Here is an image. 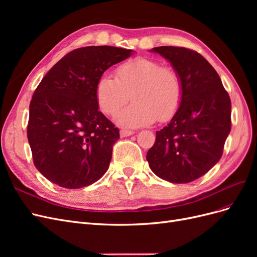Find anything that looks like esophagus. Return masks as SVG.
<instances>
[{"label":"esophagus","mask_w":257,"mask_h":257,"mask_svg":"<svg viewBox=\"0 0 257 257\" xmlns=\"http://www.w3.org/2000/svg\"><path fill=\"white\" fill-rule=\"evenodd\" d=\"M133 134H134L133 131H128V130H125V128H122V130L120 131L121 137H127V136L133 135Z\"/></svg>","instance_id":"1"}]
</instances>
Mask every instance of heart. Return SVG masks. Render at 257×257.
Segmentation results:
<instances>
[{
  "label": "heart",
  "instance_id": "1",
  "mask_svg": "<svg viewBox=\"0 0 257 257\" xmlns=\"http://www.w3.org/2000/svg\"><path fill=\"white\" fill-rule=\"evenodd\" d=\"M132 97V103L116 116L124 126L139 127L155 120H169L180 107L183 85L175 69L160 62L136 58L115 69V77L105 73L97 81L95 95L99 109L114 115Z\"/></svg>",
  "mask_w": 257,
  "mask_h": 257
}]
</instances>
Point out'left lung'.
I'll use <instances>...</instances> for the list:
<instances>
[{
	"label": "left lung",
	"instance_id": "obj_1",
	"mask_svg": "<svg viewBox=\"0 0 257 257\" xmlns=\"http://www.w3.org/2000/svg\"><path fill=\"white\" fill-rule=\"evenodd\" d=\"M151 51L164 57L183 85L180 107L157 132L147 153L152 172L163 180L189 183L220 161L231 126V103L220 76L198 52L173 46Z\"/></svg>",
	"mask_w": 257,
	"mask_h": 257
}]
</instances>
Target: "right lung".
I'll return each instance as SVG.
<instances>
[{"mask_svg":"<svg viewBox=\"0 0 257 257\" xmlns=\"http://www.w3.org/2000/svg\"><path fill=\"white\" fill-rule=\"evenodd\" d=\"M132 52L111 46L75 49L38 84L30 103L27 133L34 165L49 181L80 189L107 172L120 134L98 110L96 84L106 69Z\"/></svg>","mask_w":257,"mask_h":257,"instance_id":"right-lung-1","label":"right lung"}]
</instances>
